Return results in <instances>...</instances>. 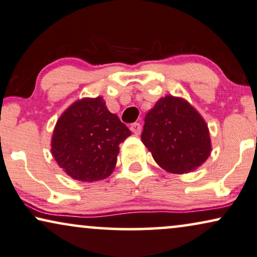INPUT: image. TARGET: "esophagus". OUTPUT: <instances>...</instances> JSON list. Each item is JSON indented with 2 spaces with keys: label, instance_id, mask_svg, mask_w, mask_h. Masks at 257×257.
<instances>
[{
  "label": "esophagus",
  "instance_id": "esophagus-1",
  "mask_svg": "<svg viewBox=\"0 0 257 257\" xmlns=\"http://www.w3.org/2000/svg\"><path fill=\"white\" fill-rule=\"evenodd\" d=\"M141 129H142V126H141V124H140L139 122L133 123V124L131 125V131L134 133L135 135H139L140 133H141Z\"/></svg>",
  "mask_w": 257,
  "mask_h": 257
}]
</instances>
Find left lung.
Here are the masks:
<instances>
[{"label":"left lung","instance_id":"left-lung-1","mask_svg":"<svg viewBox=\"0 0 257 257\" xmlns=\"http://www.w3.org/2000/svg\"><path fill=\"white\" fill-rule=\"evenodd\" d=\"M141 140L154 160L167 172L189 173L210 155L208 125L182 98L166 96L145 118Z\"/></svg>","mask_w":257,"mask_h":257}]
</instances>
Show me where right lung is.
I'll use <instances>...</instances> for the list:
<instances>
[{
	"label": "right lung",
	"mask_w": 257,
	"mask_h": 257,
	"mask_svg": "<svg viewBox=\"0 0 257 257\" xmlns=\"http://www.w3.org/2000/svg\"><path fill=\"white\" fill-rule=\"evenodd\" d=\"M132 133L102 97L83 98L59 118L51 140V154L68 175L93 182L110 175L118 146Z\"/></svg>",
	"instance_id": "obj_1"
}]
</instances>
